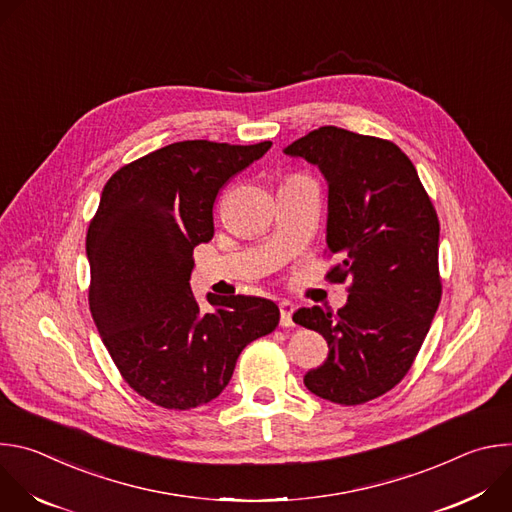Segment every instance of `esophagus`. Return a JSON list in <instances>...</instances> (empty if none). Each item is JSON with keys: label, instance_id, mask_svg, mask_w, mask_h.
Here are the masks:
<instances>
[{"label": "esophagus", "instance_id": "34e87169", "mask_svg": "<svg viewBox=\"0 0 512 512\" xmlns=\"http://www.w3.org/2000/svg\"><path fill=\"white\" fill-rule=\"evenodd\" d=\"M294 312H296V306L291 304V302H281V304H279V324H281L283 328L294 326V320H291V316H294Z\"/></svg>", "mask_w": 512, "mask_h": 512}]
</instances>
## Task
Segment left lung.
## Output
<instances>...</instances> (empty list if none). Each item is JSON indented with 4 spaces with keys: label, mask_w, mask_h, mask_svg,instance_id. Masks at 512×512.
Here are the masks:
<instances>
[{
    "label": "left lung",
    "mask_w": 512,
    "mask_h": 512,
    "mask_svg": "<svg viewBox=\"0 0 512 512\" xmlns=\"http://www.w3.org/2000/svg\"><path fill=\"white\" fill-rule=\"evenodd\" d=\"M328 180V281L348 285L344 308H300L328 358L306 387L332 403L362 405L403 381L442 300L440 221L415 166L389 139L324 125L285 148Z\"/></svg>",
    "instance_id": "8db88e82"
}]
</instances>
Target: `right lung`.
<instances>
[{
    "mask_svg": "<svg viewBox=\"0 0 512 512\" xmlns=\"http://www.w3.org/2000/svg\"><path fill=\"white\" fill-rule=\"evenodd\" d=\"M271 148L176 141L119 168L87 231L89 308L125 383L164 409L200 407L229 385L241 350L275 330L273 302L231 296L202 314L192 251L214 235L212 206Z\"/></svg>",
    "mask_w": 512,
    "mask_h": 512,
    "instance_id": "obj_1",
    "label": "right lung"
}]
</instances>
